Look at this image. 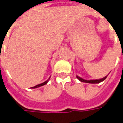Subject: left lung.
Listing matches in <instances>:
<instances>
[{
  "label": "left lung",
  "mask_w": 123,
  "mask_h": 123,
  "mask_svg": "<svg viewBox=\"0 0 123 123\" xmlns=\"http://www.w3.org/2000/svg\"><path fill=\"white\" fill-rule=\"evenodd\" d=\"M107 76H108V75H107ZM107 76L104 77V78L100 79V80H84V79L80 78L78 76H77V78L80 81L82 82L91 83V84H97V83H100L101 82H103L104 80H105V78H107Z\"/></svg>",
  "instance_id": "8db88e82"
}]
</instances>
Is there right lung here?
<instances>
[{
	"mask_svg": "<svg viewBox=\"0 0 123 123\" xmlns=\"http://www.w3.org/2000/svg\"><path fill=\"white\" fill-rule=\"evenodd\" d=\"M48 82V80H47V81H45L43 83H42V84H38V85H37L35 86H33L32 87V88H38V87H40V86H43L45 84H46Z\"/></svg>",
	"mask_w": 123,
	"mask_h": 123,
	"instance_id": "1",
	"label": "right lung"
}]
</instances>
